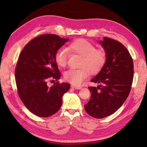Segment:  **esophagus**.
Here are the masks:
<instances>
[{
    "mask_svg": "<svg viewBox=\"0 0 147 147\" xmlns=\"http://www.w3.org/2000/svg\"><path fill=\"white\" fill-rule=\"evenodd\" d=\"M71 87H72V88H73L75 89H82V86H74V85H72V86H71Z\"/></svg>",
    "mask_w": 147,
    "mask_h": 147,
    "instance_id": "1",
    "label": "esophagus"
}]
</instances>
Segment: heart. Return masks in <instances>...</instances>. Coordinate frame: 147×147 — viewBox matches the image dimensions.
Instances as JSON below:
<instances>
[{"instance_id":"obj_1","label":"heart","mask_w":147,"mask_h":147,"mask_svg":"<svg viewBox=\"0 0 147 147\" xmlns=\"http://www.w3.org/2000/svg\"><path fill=\"white\" fill-rule=\"evenodd\" d=\"M69 51L82 56L80 63V68L70 69L64 73V79L74 86H79L88 78L89 72L92 74L100 70L106 60V53L102 49H96L93 43L84 39L74 41L68 47ZM56 63L64 67L67 61V51L59 49L54 55Z\"/></svg>"}]
</instances>
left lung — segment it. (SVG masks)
Masks as SVG:
<instances>
[{
    "label": "left lung",
    "mask_w": 147,
    "mask_h": 147,
    "mask_svg": "<svg viewBox=\"0 0 147 147\" xmlns=\"http://www.w3.org/2000/svg\"><path fill=\"white\" fill-rule=\"evenodd\" d=\"M106 53V60L91 82L100 84L89 87L90 100L84 105L86 111L96 119L106 117L123 105L130 93L134 76V63L123 44L104 37L99 41Z\"/></svg>",
    "instance_id": "8db88e82"
}]
</instances>
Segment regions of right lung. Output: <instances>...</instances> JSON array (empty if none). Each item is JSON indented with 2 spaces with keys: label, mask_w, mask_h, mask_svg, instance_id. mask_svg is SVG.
<instances>
[{
  "label": "right lung",
  "mask_w": 147,
  "mask_h": 147,
  "mask_svg": "<svg viewBox=\"0 0 147 147\" xmlns=\"http://www.w3.org/2000/svg\"><path fill=\"white\" fill-rule=\"evenodd\" d=\"M68 40L55 34L41 35L27 43L20 54L15 73L17 91L26 108L37 116L48 117L56 113L70 88L65 82L47 86L50 79L60 78L54 55Z\"/></svg>",
  "instance_id": "1"
}]
</instances>
